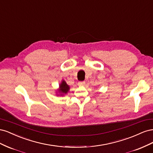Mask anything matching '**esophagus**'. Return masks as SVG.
<instances>
[{"label": "esophagus", "instance_id": "esophagus-1", "mask_svg": "<svg viewBox=\"0 0 153 153\" xmlns=\"http://www.w3.org/2000/svg\"><path fill=\"white\" fill-rule=\"evenodd\" d=\"M78 85L80 86H84L85 85V81H82V82H78Z\"/></svg>", "mask_w": 153, "mask_h": 153}]
</instances>
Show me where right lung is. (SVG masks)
Listing matches in <instances>:
<instances>
[{"label":"right lung","mask_w":153,"mask_h":153,"mask_svg":"<svg viewBox=\"0 0 153 153\" xmlns=\"http://www.w3.org/2000/svg\"><path fill=\"white\" fill-rule=\"evenodd\" d=\"M69 87L67 85L66 82L63 80L61 84V85H60L59 92H61V93L66 94V93H67L68 91H69Z\"/></svg>","instance_id":"obj_1"}]
</instances>
